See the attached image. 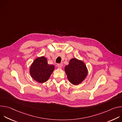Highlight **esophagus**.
<instances>
[{
    "label": "esophagus",
    "mask_w": 122,
    "mask_h": 122,
    "mask_svg": "<svg viewBox=\"0 0 122 122\" xmlns=\"http://www.w3.org/2000/svg\"><path fill=\"white\" fill-rule=\"evenodd\" d=\"M62 66H63V65L61 64H57V66L59 68H61L62 67Z\"/></svg>",
    "instance_id": "esophagus-1"
}]
</instances>
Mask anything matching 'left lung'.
<instances>
[{"label": "left lung", "instance_id": "1", "mask_svg": "<svg viewBox=\"0 0 122 122\" xmlns=\"http://www.w3.org/2000/svg\"><path fill=\"white\" fill-rule=\"evenodd\" d=\"M69 81L74 85L81 83L86 77L88 71L84 63L76 58L71 59L65 67Z\"/></svg>", "mask_w": 122, "mask_h": 122}]
</instances>
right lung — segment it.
<instances>
[{"label": "right lung", "mask_w": 122, "mask_h": 122, "mask_svg": "<svg viewBox=\"0 0 122 122\" xmlns=\"http://www.w3.org/2000/svg\"><path fill=\"white\" fill-rule=\"evenodd\" d=\"M53 65H49L45 57H38L35 60L30 68L31 77L36 81L43 83L46 81L54 71Z\"/></svg>", "instance_id": "right-lung-1"}]
</instances>
